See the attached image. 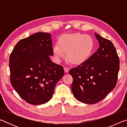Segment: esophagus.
<instances>
[{"mask_svg":"<svg viewBox=\"0 0 127 127\" xmlns=\"http://www.w3.org/2000/svg\"><path fill=\"white\" fill-rule=\"evenodd\" d=\"M64 72L65 73H68L69 72V68L67 67V66H64Z\"/></svg>","mask_w":127,"mask_h":127,"instance_id":"esophagus-1","label":"esophagus"}]
</instances>
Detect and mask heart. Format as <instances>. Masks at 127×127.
Instances as JSON below:
<instances>
[{
    "instance_id": "obj_1",
    "label": "heart",
    "mask_w": 127,
    "mask_h": 127,
    "mask_svg": "<svg viewBox=\"0 0 127 127\" xmlns=\"http://www.w3.org/2000/svg\"><path fill=\"white\" fill-rule=\"evenodd\" d=\"M58 45L54 46L53 50L56 58L60 60L66 52L68 61L73 64L85 61L94 49V41L89 35L81 33L66 34L58 41Z\"/></svg>"
}]
</instances>
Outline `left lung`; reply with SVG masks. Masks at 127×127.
Segmentation results:
<instances>
[{
    "mask_svg": "<svg viewBox=\"0 0 127 127\" xmlns=\"http://www.w3.org/2000/svg\"><path fill=\"white\" fill-rule=\"evenodd\" d=\"M99 43L96 53L69 72L73 78L72 91L79 101L92 104L100 101L114 89L119 70V59L110 40L95 33Z\"/></svg>",
    "mask_w": 127,
    "mask_h": 127,
    "instance_id": "left-lung-1",
    "label": "left lung"
}]
</instances>
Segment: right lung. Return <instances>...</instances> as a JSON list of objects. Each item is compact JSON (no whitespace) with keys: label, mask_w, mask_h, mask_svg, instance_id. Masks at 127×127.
Segmentation results:
<instances>
[{"label":"right lung","mask_w":127,"mask_h":127,"mask_svg":"<svg viewBox=\"0 0 127 127\" xmlns=\"http://www.w3.org/2000/svg\"><path fill=\"white\" fill-rule=\"evenodd\" d=\"M53 54L51 35L41 32L19 41L10 54V83L30 104L49 101L63 76V66L51 61L50 56Z\"/></svg>","instance_id":"add662e5"}]
</instances>
